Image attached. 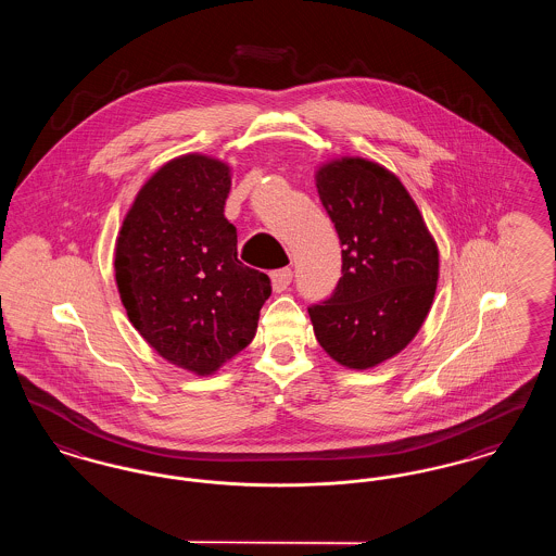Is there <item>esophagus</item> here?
<instances>
[{
  "label": "esophagus",
  "mask_w": 556,
  "mask_h": 556,
  "mask_svg": "<svg viewBox=\"0 0 556 556\" xmlns=\"http://www.w3.org/2000/svg\"><path fill=\"white\" fill-rule=\"evenodd\" d=\"M270 283H273V290L275 291L288 290V286L291 283V268L273 270L270 273Z\"/></svg>",
  "instance_id": "esophagus-1"
}]
</instances>
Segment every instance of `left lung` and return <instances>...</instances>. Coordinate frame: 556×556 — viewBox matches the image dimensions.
<instances>
[{
  "label": "left lung",
  "mask_w": 556,
  "mask_h": 556,
  "mask_svg": "<svg viewBox=\"0 0 556 556\" xmlns=\"http://www.w3.org/2000/svg\"><path fill=\"white\" fill-rule=\"evenodd\" d=\"M315 181L344 250L338 288L308 315L336 363L372 369L419 333L438 288V243L386 166L342 156L320 164Z\"/></svg>",
  "instance_id": "8db88e82"
}]
</instances>
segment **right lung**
<instances>
[{
	"instance_id": "add662e5",
	"label": "right lung",
	"mask_w": 556,
	"mask_h": 556,
	"mask_svg": "<svg viewBox=\"0 0 556 556\" xmlns=\"http://www.w3.org/2000/svg\"><path fill=\"white\" fill-rule=\"evenodd\" d=\"M231 166L206 154L168 160L143 184L114 248L121 302L164 361L212 375L256 336L265 273L238 261L225 218Z\"/></svg>"
}]
</instances>
